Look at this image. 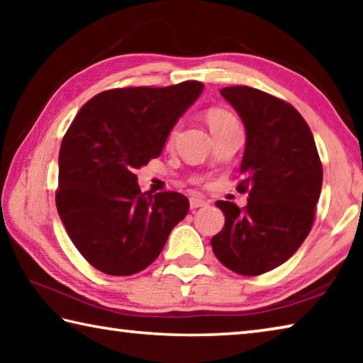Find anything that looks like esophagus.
<instances>
[{
  "label": "esophagus",
  "instance_id": "1",
  "mask_svg": "<svg viewBox=\"0 0 363 363\" xmlns=\"http://www.w3.org/2000/svg\"><path fill=\"white\" fill-rule=\"evenodd\" d=\"M206 205H208V201L203 199H199V196H192V199H190V208H192V210H195V208L206 206Z\"/></svg>",
  "mask_w": 363,
  "mask_h": 363
}]
</instances>
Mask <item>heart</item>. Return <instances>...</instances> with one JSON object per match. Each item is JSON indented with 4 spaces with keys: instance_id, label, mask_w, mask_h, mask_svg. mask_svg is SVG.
I'll use <instances>...</instances> for the list:
<instances>
[{
    "instance_id": "b5f03b06",
    "label": "heart",
    "mask_w": 363,
    "mask_h": 363,
    "mask_svg": "<svg viewBox=\"0 0 363 363\" xmlns=\"http://www.w3.org/2000/svg\"><path fill=\"white\" fill-rule=\"evenodd\" d=\"M206 121H208V126H210V130L213 134H219L225 130H229L232 126H237L238 121L235 116H233L230 112H227L224 108H211L206 112ZM177 130H179V123L173 128V130L169 131V136L168 140H173Z\"/></svg>"
}]
</instances>
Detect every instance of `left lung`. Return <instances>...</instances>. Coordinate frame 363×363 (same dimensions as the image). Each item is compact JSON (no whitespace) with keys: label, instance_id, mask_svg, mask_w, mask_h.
Returning <instances> with one entry per match:
<instances>
[{"label":"left lung","instance_id":"8db88e82","mask_svg":"<svg viewBox=\"0 0 363 363\" xmlns=\"http://www.w3.org/2000/svg\"><path fill=\"white\" fill-rule=\"evenodd\" d=\"M247 130L240 164L248 205L219 200L225 224L211 238L218 259L240 275H261L290 259L309 235L323 169L306 120L291 104L250 86L220 89Z\"/></svg>","mask_w":363,"mask_h":363}]
</instances>
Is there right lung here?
<instances>
[{
    "label": "right lung",
    "mask_w": 363,
    "mask_h": 363,
    "mask_svg": "<svg viewBox=\"0 0 363 363\" xmlns=\"http://www.w3.org/2000/svg\"><path fill=\"white\" fill-rule=\"evenodd\" d=\"M203 83L116 88L88 101L59 152L57 213L70 240L107 275L138 274L162 253L186 218L177 192H140L136 169L160 157L176 121Z\"/></svg>",
    "instance_id": "obj_1"
}]
</instances>
